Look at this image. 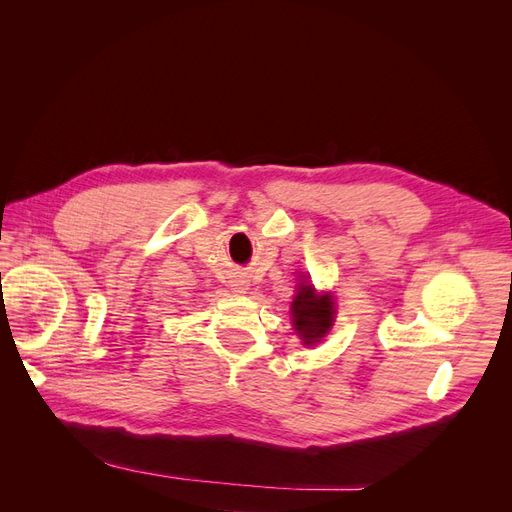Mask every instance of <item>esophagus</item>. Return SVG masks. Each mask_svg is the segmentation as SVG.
<instances>
[{"label":"esophagus","instance_id":"34e87169","mask_svg":"<svg viewBox=\"0 0 512 512\" xmlns=\"http://www.w3.org/2000/svg\"><path fill=\"white\" fill-rule=\"evenodd\" d=\"M230 286H232V290H235V292L243 294V292L247 290V286H250V282H247V280H245V277L237 275V277H235V280H232V282H230Z\"/></svg>","mask_w":512,"mask_h":512}]
</instances>
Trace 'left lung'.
Returning <instances> with one entry per match:
<instances>
[{
  "label": "left lung",
  "instance_id": "1",
  "mask_svg": "<svg viewBox=\"0 0 512 512\" xmlns=\"http://www.w3.org/2000/svg\"><path fill=\"white\" fill-rule=\"evenodd\" d=\"M292 327L299 333L305 346H314L322 342L335 322V299L331 292H318L314 284L301 282L297 286L292 305Z\"/></svg>",
  "mask_w": 512,
  "mask_h": 512
}]
</instances>
